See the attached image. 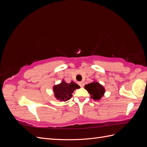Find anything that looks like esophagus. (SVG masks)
Segmentation results:
<instances>
[{
    "mask_svg": "<svg viewBox=\"0 0 147 147\" xmlns=\"http://www.w3.org/2000/svg\"><path fill=\"white\" fill-rule=\"evenodd\" d=\"M78 84L80 85V86L83 88L84 86V83L83 82H78Z\"/></svg>",
    "mask_w": 147,
    "mask_h": 147,
    "instance_id": "esophagus-1",
    "label": "esophagus"
}]
</instances>
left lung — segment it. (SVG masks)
Masks as SVG:
<instances>
[{"label": "left lung", "instance_id": "1", "mask_svg": "<svg viewBox=\"0 0 147 147\" xmlns=\"http://www.w3.org/2000/svg\"><path fill=\"white\" fill-rule=\"evenodd\" d=\"M84 88L91 94V98L95 100H100L105 92L104 87L97 82L86 84Z\"/></svg>", "mask_w": 147, "mask_h": 147}]
</instances>
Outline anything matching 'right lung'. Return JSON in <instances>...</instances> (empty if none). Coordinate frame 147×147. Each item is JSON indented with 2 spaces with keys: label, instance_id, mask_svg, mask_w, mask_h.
<instances>
[{
  "label": "right lung",
  "instance_id": "add662e5",
  "mask_svg": "<svg viewBox=\"0 0 147 147\" xmlns=\"http://www.w3.org/2000/svg\"><path fill=\"white\" fill-rule=\"evenodd\" d=\"M80 86L77 83L72 82L70 83H66L64 80L61 83L53 86V92L55 96L60 101H67L71 99L72 93L76 89H79Z\"/></svg>",
  "mask_w": 147,
  "mask_h": 147
}]
</instances>
